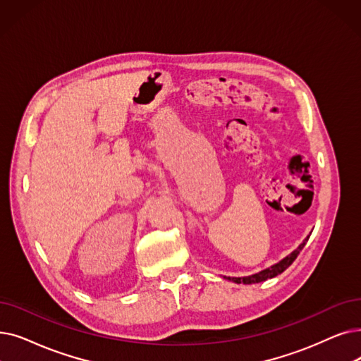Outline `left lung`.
I'll return each mask as SVG.
<instances>
[{
  "label": "left lung",
  "mask_w": 361,
  "mask_h": 361,
  "mask_svg": "<svg viewBox=\"0 0 361 361\" xmlns=\"http://www.w3.org/2000/svg\"><path fill=\"white\" fill-rule=\"evenodd\" d=\"M308 238H310V236H307V238L304 239V242H302L300 246H298L295 250H292V252H290L288 257H285L283 259H280L279 262L273 264L271 267H269V269L261 270V271H258V273H255V274L245 276V277H226V276H224V279H227V280H230V281H234V283H243V285L259 283V281H264V280H267V279H273V277H276L277 274L283 273V271L289 267V265L296 259V257L300 255L302 247L305 246Z\"/></svg>",
  "instance_id": "8db88e82"
}]
</instances>
